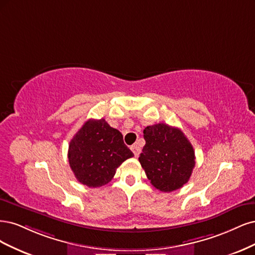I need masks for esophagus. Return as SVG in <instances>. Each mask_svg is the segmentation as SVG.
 Masks as SVG:
<instances>
[{
	"label": "esophagus",
	"instance_id": "obj_1",
	"mask_svg": "<svg viewBox=\"0 0 255 255\" xmlns=\"http://www.w3.org/2000/svg\"><path fill=\"white\" fill-rule=\"evenodd\" d=\"M131 150H132V152L134 153L135 157H137V155L139 154V152H141V148H139V147H138L137 145L131 146Z\"/></svg>",
	"mask_w": 255,
	"mask_h": 255
}]
</instances>
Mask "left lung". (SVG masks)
Here are the masks:
<instances>
[{"label":"left lung","instance_id":"8db88e82","mask_svg":"<svg viewBox=\"0 0 255 255\" xmlns=\"http://www.w3.org/2000/svg\"><path fill=\"white\" fill-rule=\"evenodd\" d=\"M146 141L138 161L150 183L161 192L182 187L195 166V151L181 130L155 124L144 129Z\"/></svg>","mask_w":255,"mask_h":255}]
</instances>
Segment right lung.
<instances>
[{
  "label": "right lung",
  "instance_id": "add662e5",
  "mask_svg": "<svg viewBox=\"0 0 255 255\" xmlns=\"http://www.w3.org/2000/svg\"><path fill=\"white\" fill-rule=\"evenodd\" d=\"M133 153L123 141V134L104 119L89 120L71 139L68 158L78 181L100 187L116 175L117 168Z\"/></svg>",
  "mask_w": 255,
  "mask_h": 255
}]
</instances>
